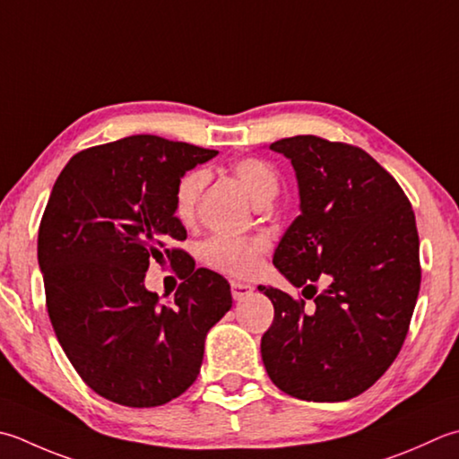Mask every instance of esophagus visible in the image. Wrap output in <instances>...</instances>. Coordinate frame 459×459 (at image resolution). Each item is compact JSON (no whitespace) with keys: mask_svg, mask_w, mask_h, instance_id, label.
Listing matches in <instances>:
<instances>
[{"mask_svg":"<svg viewBox=\"0 0 459 459\" xmlns=\"http://www.w3.org/2000/svg\"><path fill=\"white\" fill-rule=\"evenodd\" d=\"M230 292H232V299L242 300V299H247V296L253 294V286L247 284V282L230 281Z\"/></svg>","mask_w":459,"mask_h":459,"instance_id":"obj_1","label":"esophagus"}]
</instances>
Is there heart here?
<instances>
[{"label": "heart", "mask_w": 459, "mask_h": 459, "mask_svg": "<svg viewBox=\"0 0 459 459\" xmlns=\"http://www.w3.org/2000/svg\"><path fill=\"white\" fill-rule=\"evenodd\" d=\"M232 175L245 185L248 195L253 196L256 204H264L273 199L278 191V175L271 163L258 157H242L230 165ZM206 183V173L203 169H191L178 178L173 195V209L175 217L188 224L196 214V204H199L201 193ZM268 253V240L263 235H247L235 237L217 232L206 238L199 255L203 263L219 271L222 274L235 278L253 276L264 255Z\"/></svg>", "instance_id": "1"}]
</instances>
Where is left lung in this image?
Wrapping results in <instances>:
<instances>
[{
  "label": "left lung",
  "instance_id": "obj_1",
  "mask_svg": "<svg viewBox=\"0 0 459 459\" xmlns=\"http://www.w3.org/2000/svg\"><path fill=\"white\" fill-rule=\"evenodd\" d=\"M271 149L290 159L300 191V214L273 263L316 307L258 286L274 307L260 354L289 396L344 402L370 388L406 340L421 282L414 211L360 147L296 134ZM320 277L329 286L316 295Z\"/></svg>",
  "mask_w": 459,
  "mask_h": 459
}]
</instances>
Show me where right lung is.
<instances>
[{
	"instance_id": "right-lung-1",
	"label": "right lung",
	"mask_w": 459,
	"mask_h": 459,
	"mask_svg": "<svg viewBox=\"0 0 459 459\" xmlns=\"http://www.w3.org/2000/svg\"><path fill=\"white\" fill-rule=\"evenodd\" d=\"M217 152L133 134L77 152L53 185L38 237L49 320L81 380L121 406L181 396L232 307L230 284L175 247L177 181ZM152 259L184 281L170 305L144 289Z\"/></svg>"
}]
</instances>
